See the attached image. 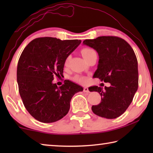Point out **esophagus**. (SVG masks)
<instances>
[{"instance_id": "34e87169", "label": "esophagus", "mask_w": 153, "mask_h": 153, "mask_svg": "<svg viewBox=\"0 0 153 153\" xmlns=\"http://www.w3.org/2000/svg\"><path fill=\"white\" fill-rule=\"evenodd\" d=\"M84 92H89L88 88V87H84Z\"/></svg>"}]
</instances>
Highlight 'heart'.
Listing matches in <instances>:
<instances>
[{"label": "heart", "instance_id": "1", "mask_svg": "<svg viewBox=\"0 0 153 153\" xmlns=\"http://www.w3.org/2000/svg\"><path fill=\"white\" fill-rule=\"evenodd\" d=\"M94 53H95V51L91 48H86L82 49V55L83 56V57H84L85 59H87L88 57H89V56ZM69 61V56H68V57L66 59L65 62V65H67L68 64ZM75 80H76V81L79 82L81 83H85L86 82V78L85 77H82V76H76L75 77Z\"/></svg>", "mask_w": 153, "mask_h": 153}]
</instances>
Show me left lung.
<instances>
[{"instance_id":"left-lung-1","label":"left lung","mask_w":153,"mask_h":153,"mask_svg":"<svg viewBox=\"0 0 153 153\" xmlns=\"http://www.w3.org/2000/svg\"><path fill=\"white\" fill-rule=\"evenodd\" d=\"M83 45L94 48L99 56L93 77L111 84L105 88L97 86L88 88L101 96L100 103L92 107L93 113L107 119L120 117L131 104L138 87V61L134 50L116 36L85 40Z\"/></svg>"}]
</instances>
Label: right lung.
<instances>
[{"label":"right lung","instance_id":"1","mask_svg":"<svg viewBox=\"0 0 153 153\" xmlns=\"http://www.w3.org/2000/svg\"><path fill=\"white\" fill-rule=\"evenodd\" d=\"M80 40L44 37L33 40L23 51L17 64V81L25 108L36 120L53 123L65 116L76 93L83 88L69 80L58 87L54 77L63 76L66 59Z\"/></svg>","mask_w":153,"mask_h":153}]
</instances>
